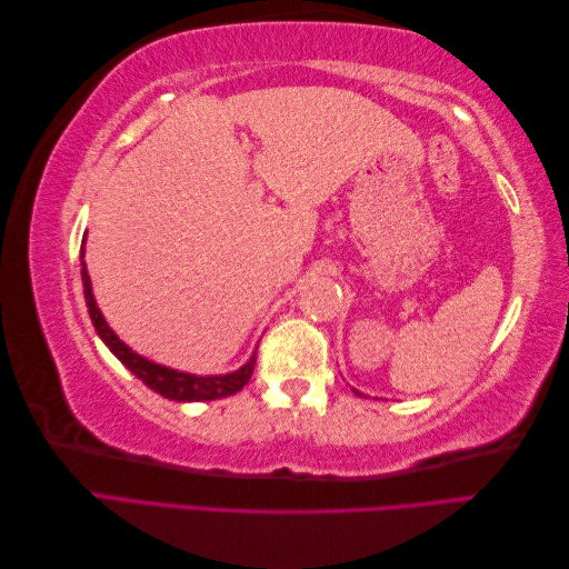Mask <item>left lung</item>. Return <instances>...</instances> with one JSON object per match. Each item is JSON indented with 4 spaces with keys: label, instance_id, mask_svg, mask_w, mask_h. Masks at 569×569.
Instances as JSON below:
<instances>
[{
    "label": "left lung",
    "instance_id": "1",
    "mask_svg": "<svg viewBox=\"0 0 569 569\" xmlns=\"http://www.w3.org/2000/svg\"><path fill=\"white\" fill-rule=\"evenodd\" d=\"M353 393H356V396H363V393H360V391H358V389H353Z\"/></svg>",
    "mask_w": 569,
    "mask_h": 569
}]
</instances>
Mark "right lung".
<instances>
[{"label": "right lung", "instance_id": "obj_1", "mask_svg": "<svg viewBox=\"0 0 569 569\" xmlns=\"http://www.w3.org/2000/svg\"><path fill=\"white\" fill-rule=\"evenodd\" d=\"M80 274H82V287H84V301H88V313L92 318L94 330L99 339L107 343L109 351L123 363L134 377L153 389L157 393L166 396L170 401H213V399H226V396H232L237 391H242V387L251 380V372L256 366V351L242 368H237L228 375H192V372H182L176 368H166L161 363H153V360L134 353L128 343L120 339L109 322L101 316L99 306L92 295V282H90V272L88 266H84V242L80 247Z\"/></svg>", "mask_w": 569, "mask_h": 569}]
</instances>
